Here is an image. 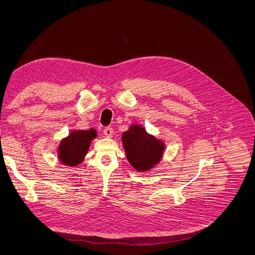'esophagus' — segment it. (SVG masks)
<instances>
[{
  "label": "esophagus",
  "instance_id": "esophagus-1",
  "mask_svg": "<svg viewBox=\"0 0 255 255\" xmlns=\"http://www.w3.org/2000/svg\"><path fill=\"white\" fill-rule=\"evenodd\" d=\"M113 132H114V129H113V128H111V127L104 128V135H105V137H107V138L113 137Z\"/></svg>",
  "mask_w": 255,
  "mask_h": 255
}]
</instances>
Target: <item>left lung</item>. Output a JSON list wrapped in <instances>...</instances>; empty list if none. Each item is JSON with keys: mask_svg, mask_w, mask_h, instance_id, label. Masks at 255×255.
<instances>
[{"mask_svg": "<svg viewBox=\"0 0 255 255\" xmlns=\"http://www.w3.org/2000/svg\"><path fill=\"white\" fill-rule=\"evenodd\" d=\"M121 138L127 159L136 171H150L163 159L164 140L149 134L141 125H130Z\"/></svg>", "mask_w": 255, "mask_h": 255, "instance_id": "left-lung-1", "label": "left lung"}]
</instances>
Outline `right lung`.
Returning <instances> with one entry per match:
<instances>
[{
	"label": "right lung",
	"mask_w": 255,
	"mask_h": 255,
	"mask_svg": "<svg viewBox=\"0 0 255 255\" xmlns=\"http://www.w3.org/2000/svg\"><path fill=\"white\" fill-rule=\"evenodd\" d=\"M95 128L72 129L69 135L59 141L57 157L61 164L69 167H76L83 163L89 151L91 141L97 138Z\"/></svg>",
	"instance_id": "right-lung-1"
}]
</instances>
